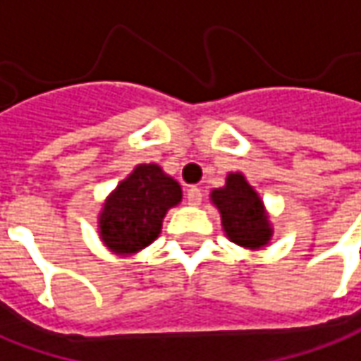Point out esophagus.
I'll return each mask as SVG.
<instances>
[{
  "label": "esophagus",
  "instance_id": "obj_1",
  "mask_svg": "<svg viewBox=\"0 0 361 361\" xmlns=\"http://www.w3.org/2000/svg\"><path fill=\"white\" fill-rule=\"evenodd\" d=\"M185 195H188V203H190V205H200L201 200H203V193H201V190L197 185H191Z\"/></svg>",
  "mask_w": 361,
  "mask_h": 361
}]
</instances>
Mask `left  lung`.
<instances>
[{
	"label": "left lung",
	"mask_w": 361,
	"mask_h": 361,
	"mask_svg": "<svg viewBox=\"0 0 361 361\" xmlns=\"http://www.w3.org/2000/svg\"><path fill=\"white\" fill-rule=\"evenodd\" d=\"M212 201L221 213L223 229L233 243L249 249L269 243L273 235L269 215L243 173H229L225 188L212 191Z\"/></svg>",
	"instance_id": "left-lung-1"
}]
</instances>
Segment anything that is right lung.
<instances>
[{
	"mask_svg": "<svg viewBox=\"0 0 361 361\" xmlns=\"http://www.w3.org/2000/svg\"><path fill=\"white\" fill-rule=\"evenodd\" d=\"M180 201L178 181L156 164H140L104 203L98 217L100 237L118 255L140 251L158 239L164 215Z\"/></svg>",
	"mask_w": 361,
	"mask_h": 361,
	"instance_id": "right-lung-1",
	"label": "right lung"
}]
</instances>
